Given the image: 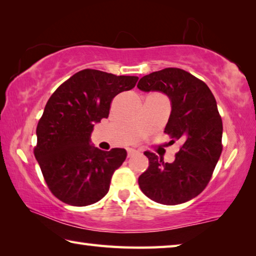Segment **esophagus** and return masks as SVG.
<instances>
[{
	"label": "esophagus",
	"instance_id": "34e87169",
	"mask_svg": "<svg viewBox=\"0 0 256 256\" xmlns=\"http://www.w3.org/2000/svg\"><path fill=\"white\" fill-rule=\"evenodd\" d=\"M136 154H138V151L136 149H131V148L128 149V158L130 157H133V156Z\"/></svg>",
	"mask_w": 256,
	"mask_h": 256
}]
</instances>
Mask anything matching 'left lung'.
I'll return each mask as SVG.
<instances>
[{"mask_svg": "<svg viewBox=\"0 0 256 256\" xmlns=\"http://www.w3.org/2000/svg\"><path fill=\"white\" fill-rule=\"evenodd\" d=\"M138 88L170 97L172 112L164 133L172 142L183 144L170 164L146 151L149 167L138 177V186L146 196L162 204L192 200L210 182L222 151V120L216 98L202 80L177 68L142 76Z\"/></svg>", "mask_w": 256, "mask_h": 256, "instance_id": "8db88e82", "label": "left lung"}]
</instances>
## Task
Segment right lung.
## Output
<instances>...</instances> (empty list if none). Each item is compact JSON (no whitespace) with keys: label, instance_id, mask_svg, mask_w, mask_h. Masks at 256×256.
<instances>
[{"label":"right lung","instance_id":"right-lung-1","mask_svg":"<svg viewBox=\"0 0 256 256\" xmlns=\"http://www.w3.org/2000/svg\"><path fill=\"white\" fill-rule=\"evenodd\" d=\"M138 78L92 68L76 72L47 102L37 125L34 154L53 196L84 206L106 196L126 150L90 146L94 123L107 118L116 94L134 88Z\"/></svg>","mask_w":256,"mask_h":256}]
</instances>
